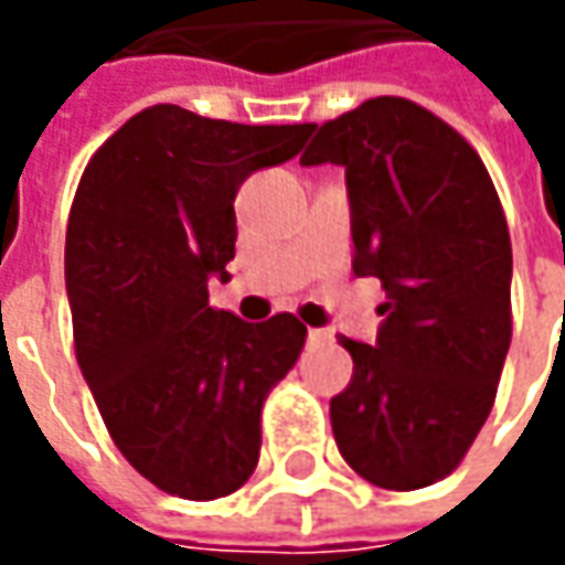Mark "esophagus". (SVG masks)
Returning a JSON list of instances; mask_svg holds the SVG:
<instances>
[{
  "label": "esophagus",
  "instance_id": "34e87169",
  "mask_svg": "<svg viewBox=\"0 0 565 565\" xmlns=\"http://www.w3.org/2000/svg\"><path fill=\"white\" fill-rule=\"evenodd\" d=\"M308 342L311 345H327V342H333V333L330 330H308Z\"/></svg>",
  "mask_w": 565,
  "mask_h": 565
}]
</instances>
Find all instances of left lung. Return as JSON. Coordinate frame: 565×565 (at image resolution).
I'll list each match as a JSON object with an SVG mask.
<instances>
[{
	"instance_id": "left-lung-1",
	"label": "left lung",
	"mask_w": 565,
	"mask_h": 565,
	"mask_svg": "<svg viewBox=\"0 0 565 565\" xmlns=\"http://www.w3.org/2000/svg\"><path fill=\"white\" fill-rule=\"evenodd\" d=\"M317 128V125H315ZM345 166L359 276L386 301L377 342L330 399L339 452L364 481H444L488 422L512 339L507 216L475 147L405 97H377L317 128L301 166Z\"/></svg>"
}]
</instances>
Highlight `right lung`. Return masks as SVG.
<instances>
[{
    "label": "right lung",
    "mask_w": 565,
    "mask_h": 565,
    "mask_svg": "<svg viewBox=\"0 0 565 565\" xmlns=\"http://www.w3.org/2000/svg\"><path fill=\"white\" fill-rule=\"evenodd\" d=\"M315 125H238L160 103L90 157L65 232V289L81 374L119 452L185 500L228 497L260 459V408L308 327L216 311L235 194L292 160Z\"/></svg>",
    "instance_id": "right-lung-1"
}]
</instances>
